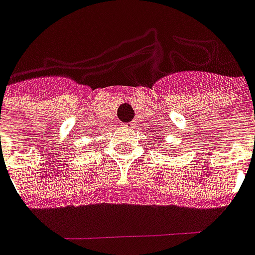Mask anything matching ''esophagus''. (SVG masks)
Masks as SVG:
<instances>
[{
    "label": "esophagus",
    "instance_id": "esophagus-1",
    "mask_svg": "<svg viewBox=\"0 0 255 255\" xmlns=\"http://www.w3.org/2000/svg\"><path fill=\"white\" fill-rule=\"evenodd\" d=\"M134 125H135L134 122H130L129 125H128V128H134Z\"/></svg>",
    "mask_w": 255,
    "mask_h": 255
}]
</instances>
